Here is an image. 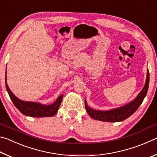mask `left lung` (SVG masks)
Instances as JSON below:
<instances>
[{
  "label": "left lung",
  "instance_id": "1",
  "mask_svg": "<svg viewBox=\"0 0 157 157\" xmlns=\"http://www.w3.org/2000/svg\"><path fill=\"white\" fill-rule=\"evenodd\" d=\"M149 82H150V73H149V71L147 69V77H146V81L144 87L141 90V91L138 94L135 99L121 107L106 111L93 109L89 107L88 105H87L86 100H85V108H86L87 113L94 120L100 121L116 123V122H121L125 120L127 118H129L130 116H132L137 110L139 106L141 105L145 97L147 95Z\"/></svg>",
  "mask_w": 157,
  "mask_h": 157
}]
</instances>
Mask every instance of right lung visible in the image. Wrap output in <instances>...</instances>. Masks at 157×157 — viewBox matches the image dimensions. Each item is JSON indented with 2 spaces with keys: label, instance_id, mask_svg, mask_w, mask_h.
<instances>
[{
  "label": "right lung",
  "instance_id": "add662e5",
  "mask_svg": "<svg viewBox=\"0 0 157 157\" xmlns=\"http://www.w3.org/2000/svg\"><path fill=\"white\" fill-rule=\"evenodd\" d=\"M5 86H6L7 91L10 95V99L12 100L15 107L23 115L30 117L41 118V117H52L55 115L59 109L63 97V95H60L55 101V102L48 105L36 102H28V101L21 100L15 96V95L10 89L7 84L6 73H5Z\"/></svg>",
  "mask_w": 157,
  "mask_h": 157
}]
</instances>
